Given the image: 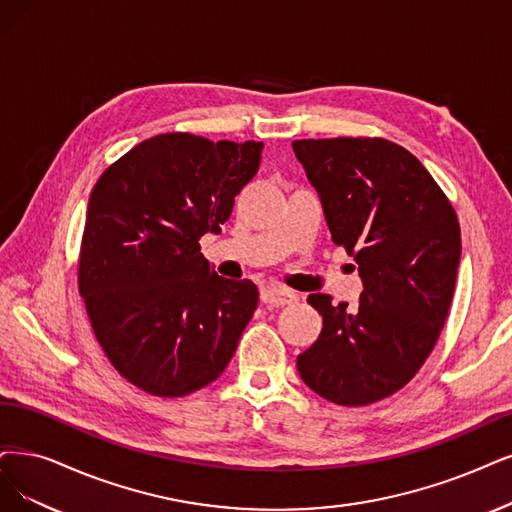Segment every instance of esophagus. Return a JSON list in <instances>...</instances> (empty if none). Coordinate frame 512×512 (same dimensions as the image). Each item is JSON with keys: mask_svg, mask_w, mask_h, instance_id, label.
<instances>
[{"mask_svg": "<svg viewBox=\"0 0 512 512\" xmlns=\"http://www.w3.org/2000/svg\"><path fill=\"white\" fill-rule=\"evenodd\" d=\"M261 301L268 306H289L293 301H297V295L285 287L272 285V287L261 289Z\"/></svg>", "mask_w": 512, "mask_h": 512, "instance_id": "34e87169", "label": "esophagus"}]
</instances>
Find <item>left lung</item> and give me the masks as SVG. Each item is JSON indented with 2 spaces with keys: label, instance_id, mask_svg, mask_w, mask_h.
I'll use <instances>...</instances> for the list:
<instances>
[{
  "label": "left lung",
  "instance_id": "8db88e82",
  "mask_svg": "<svg viewBox=\"0 0 512 512\" xmlns=\"http://www.w3.org/2000/svg\"><path fill=\"white\" fill-rule=\"evenodd\" d=\"M335 244L358 263L356 306L314 293L323 316L297 371L323 399L361 407L401 390L445 325L462 255L451 202L422 162L386 139L293 141Z\"/></svg>",
  "mask_w": 512,
  "mask_h": 512
}]
</instances>
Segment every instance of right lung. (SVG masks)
<instances>
[{"label":"right lung","instance_id":"obj_1","mask_svg":"<svg viewBox=\"0 0 512 512\" xmlns=\"http://www.w3.org/2000/svg\"><path fill=\"white\" fill-rule=\"evenodd\" d=\"M261 149L166 132L132 147L92 189L80 295L111 365L149 394L215 382L253 318L257 287L221 278L198 240L221 232Z\"/></svg>","mask_w":512,"mask_h":512}]
</instances>
